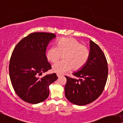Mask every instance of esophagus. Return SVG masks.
<instances>
[{"label":"esophagus","mask_w":123,"mask_h":123,"mask_svg":"<svg viewBox=\"0 0 123 123\" xmlns=\"http://www.w3.org/2000/svg\"><path fill=\"white\" fill-rule=\"evenodd\" d=\"M57 77H58V78H59V77H61V74H58V73H57Z\"/></svg>","instance_id":"esophagus-1"}]
</instances>
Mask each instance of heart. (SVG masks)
<instances>
[{
  "mask_svg": "<svg viewBox=\"0 0 123 123\" xmlns=\"http://www.w3.org/2000/svg\"><path fill=\"white\" fill-rule=\"evenodd\" d=\"M63 56V61L52 66V71L63 74L72 68L73 71L82 69L88 61L90 51L88 48L74 38H62L57 42V46L49 49L46 57L49 61L54 63Z\"/></svg>",
  "mask_w": 123,
  "mask_h": 123,
  "instance_id": "heart-1",
  "label": "heart"
}]
</instances>
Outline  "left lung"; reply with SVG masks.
Segmentation results:
<instances>
[{
  "instance_id": "8db88e82",
  "label": "left lung",
  "mask_w": 123,
  "mask_h": 123,
  "mask_svg": "<svg viewBox=\"0 0 123 123\" xmlns=\"http://www.w3.org/2000/svg\"><path fill=\"white\" fill-rule=\"evenodd\" d=\"M88 61L82 69L73 74L78 80L65 76V96L72 104L83 106L96 100L104 91L108 69L105 54L98 45L90 40Z\"/></svg>"
}]
</instances>
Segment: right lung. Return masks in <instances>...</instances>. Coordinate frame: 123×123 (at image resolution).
Here are the masks:
<instances>
[{"label":"right lung","instance_id":"add662e5","mask_svg":"<svg viewBox=\"0 0 123 123\" xmlns=\"http://www.w3.org/2000/svg\"><path fill=\"white\" fill-rule=\"evenodd\" d=\"M55 34L32 33L20 40L13 49L9 62V75L18 97L32 104L42 102L49 95V86L57 79L56 73L38 77L51 68L46 50Z\"/></svg>","mask_w":123,"mask_h":123}]
</instances>
